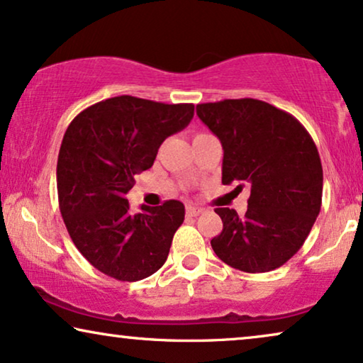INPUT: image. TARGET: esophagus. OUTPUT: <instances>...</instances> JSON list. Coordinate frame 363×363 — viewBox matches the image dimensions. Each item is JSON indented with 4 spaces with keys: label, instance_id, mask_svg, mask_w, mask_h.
Instances as JSON below:
<instances>
[{
    "label": "esophagus",
    "instance_id": "1",
    "mask_svg": "<svg viewBox=\"0 0 363 363\" xmlns=\"http://www.w3.org/2000/svg\"><path fill=\"white\" fill-rule=\"evenodd\" d=\"M203 211H205L203 208H198V206H193V205L186 206V216H198V215H201Z\"/></svg>",
    "mask_w": 363,
    "mask_h": 363
}]
</instances>
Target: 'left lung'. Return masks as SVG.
Masks as SVG:
<instances>
[{
    "label": "left lung",
    "mask_w": 363,
    "mask_h": 363,
    "mask_svg": "<svg viewBox=\"0 0 363 363\" xmlns=\"http://www.w3.org/2000/svg\"><path fill=\"white\" fill-rule=\"evenodd\" d=\"M201 122L223 145L225 185L250 186L247 211L216 208L223 231L211 247L245 272H267L291 259L322 205V163L309 132L294 116L257 99L198 104Z\"/></svg>",
    "instance_id": "left-lung-1"
}]
</instances>
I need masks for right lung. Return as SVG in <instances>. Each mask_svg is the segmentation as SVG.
<instances>
[{
  "mask_svg": "<svg viewBox=\"0 0 363 363\" xmlns=\"http://www.w3.org/2000/svg\"><path fill=\"white\" fill-rule=\"evenodd\" d=\"M193 104L118 96L87 107L69 123L57 158V196L81 255L117 281H140L165 264L185 206L168 200L132 213L125 195L153 165L167 137L193 118Z\"/></svg>",
  "mask_w": 363,
  "mask_h": 363,
  "instance_id": "add662e5",
  "label": "right lung"
}]
</instances>
